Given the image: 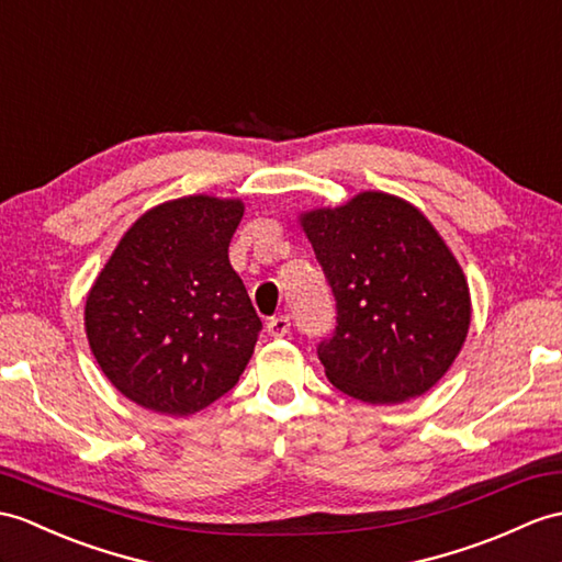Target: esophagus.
Masks as SVG:
<instances>
[{"mask_svg":"<svg viewBox=\"0 0 562 562\" xmlns=\"http://www.w3.org/2000/svg\"><path fill=\"white\" fill-rule=\"evenodd\" d=\"M290 328H292L290 316H276V318L268 321V335L270 337H284L286 333H290Z\"/></svg>","mask_w":562,"mask_h":562,"instance_id":"1","label":"esophagus"}]
</instances>
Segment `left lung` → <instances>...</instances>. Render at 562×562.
<instances>
[{"mask_svg":"<svg viewBox=\"0 0 562 562\" xmlns=\"http://www.w3.org/2000/svg\"><path fill=\"white\" fill-rule=\"evenodd\" d=\"M299 222L335 294V333L318 345L328 381L369 404L424 395L452 367L472 321L448 244L419 207L383 191Z\"/></svg>","mask_w":562,"mask_h":562,"instance_id":"1","label":"left lung"}]
</instances>
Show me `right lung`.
Segmentation results:
<instances>
[{
    "label": "right lung",
    "mask_w": 562,
    "mask_h": 562,
    "mask_svg": "<svg viewBox=\"0 0 562 562\" xmlns=\"http://www.w3.org/2000/svg\"><path fill=\"white\" fill-rule=\"evenodd\" d=\"M244 203L184 195L143 213L86 299L102 373L150 412L189 416L237 385L263 323L229 266Z\"/></svg>",
    "instance_id": "obj_1"
}]
</instances>
